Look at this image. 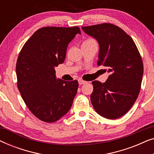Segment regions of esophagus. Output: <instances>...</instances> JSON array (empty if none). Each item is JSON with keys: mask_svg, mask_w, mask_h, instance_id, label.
I'll list each match as a JSON object with an SVG mask.
<instances>
[{"mask_svg": "<svg viewBox=\"0 0 154 154\" xmlns=\"http://www.w3.org/2000/svg\"><path fill=\"white\" fill-rule=\"evenodd\" d=\"M79 85H83V84L87 83V82L83 81V80H82V79H79Z\"/></svg>", "mask_w": 154, "mask_h": 154, "instance_id": "1", "label": "esophagus"}]
</instances>
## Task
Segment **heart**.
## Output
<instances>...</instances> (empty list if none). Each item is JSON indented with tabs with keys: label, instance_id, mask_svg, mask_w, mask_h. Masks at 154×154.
Segmentation results:
<instances>
[{
	"label": "heart",
	"instance_id": "b5f03b06",
	"mask_svg": "<svg viewBox=\"0 0 154 154\" xmlns=\"http://www.w3.org/2000/svg\"><path fill=\"white\" fill-rule=\"evenodd\" d=\"M88 41H90V40H88Z\"/></svg>",
	"mask_w": 154,
	"mask_h": 154
}]
</instances>
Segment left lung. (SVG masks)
<instances>
[{"label":"left lung","instance_id":"1","mask_svg":"<svg viewBox=\"0 0 154 154\" xmlns=\"http://www.w3.org/2000/svg\"><path fill=\"white\" fill-rule=\"evenodd\" d=\"M98 42L99 66L110 73L104 83L92 82L90 100L96 112L107 119L125 115L140 93L144 67L137 46L123 29L111 24L82 26Z\"/></svg>","mask_w":154,"mask_h":154}]
</instances>
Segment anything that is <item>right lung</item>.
<instances>
[{
    "label": "right lung",
    "mask_w": 154,
    "mask_h": 154,
    "mask_svg": "<svg viewBox=\"0 0 154 154\" xmlns=\"http://www.w3.org/2000/svg\"><path fill=\"white\" fill-rule=\"evenodd\" d=\"M79 27H43L23 46L16 65L17 87L31 113L42 121L54 123L69 112L79 83L57 79L55 68L66 58L69 43Z\"/></svg>",
    "instance_id": "1"
}]
</instances>
